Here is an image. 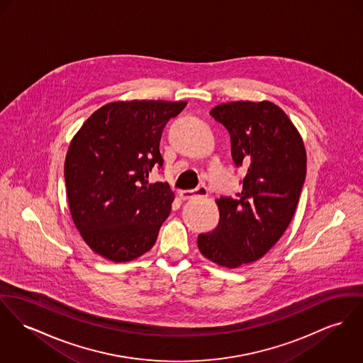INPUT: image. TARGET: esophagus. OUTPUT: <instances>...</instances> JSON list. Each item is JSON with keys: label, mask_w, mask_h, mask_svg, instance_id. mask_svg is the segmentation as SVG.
I'll return each mask as SVG.
<instances>
[{"label": "esophagus", "mask_w": 363, "mask_h": 363, "mask_svg": "<svg viewBox=\"0 0 363 363\" xmlns=\"http://www.w3.org/2000/svg\"><path fill=\"white\" fill-rule=\"evenodd\" d=\"M208 195V191H207V188L206 186H199V188H196V189H192V191H181L179 192V196H181V199L182 200H189V199H194L196 196H201V197H204V196Z\"/></svg>", "instance_id": "obj_1"}]
</instances>
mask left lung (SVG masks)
I'll return each instance as SVG.
<instances>
[{
	"mask_svg": "<svg viewBox=\"0 0 363 363\" xmlns=\"http://www.w3.org/2000/svg\"><path fill=\"white\" fill-rule=\"evenodd\" d=\"M210 114L230 135L232 159L246 168L242 192L217 199L220 223L200 233L197 247L213 262L238 268L259 259L291 221L307 174L298 131L272 102H229Z\"/></svg>",
	"mask_w": 363,
	"mask_h": 363,
	"instance_id": "1",
	"label": "left lung"
}]
</instances>
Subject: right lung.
<instances>
[{"instance_id":"obj_1","label":"right lung","mask_w":363,"mask_h":363,"mask_svg":"<svg viewBox=\"0 0 363 363\" xmlns=\"http://www.w3.org/2000/svg\"><path fill=\"white\" fill-rule=\"evenodd\" d=\"M186 102H113L86 118L65 160L73 221L84 242L104 258L125 262L156 243L171 211L167 182L149 184L163 167L160 138Z\"/></svg>"}]
</instances>
